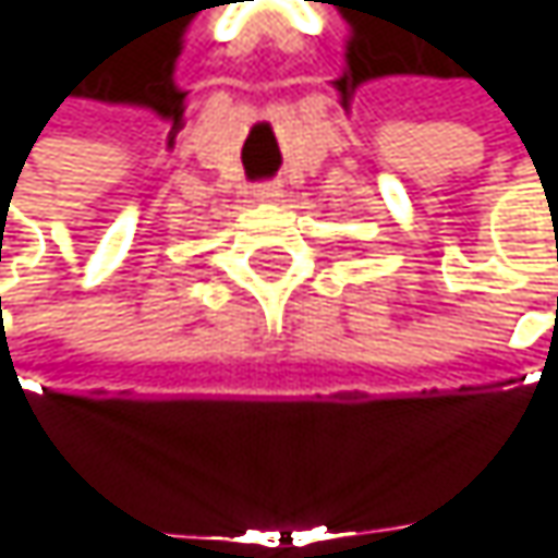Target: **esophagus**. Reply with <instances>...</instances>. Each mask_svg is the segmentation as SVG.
<instances>
[{"instance_id": "obj_1", "label": "esophagus", "mask_w": 558, "mask_h": 558, "mask_svg": "<svg viewBox=\"0 0 558 558\" xmlns=\"http://www.w3.org/2000/svg\"><path fill=\"white\" fill-rule=\"evenodd\" d=\"M279 195H282V185L276 183V180L254 185V198H257V202H276Z\"/></svg>"}]
</instances>
